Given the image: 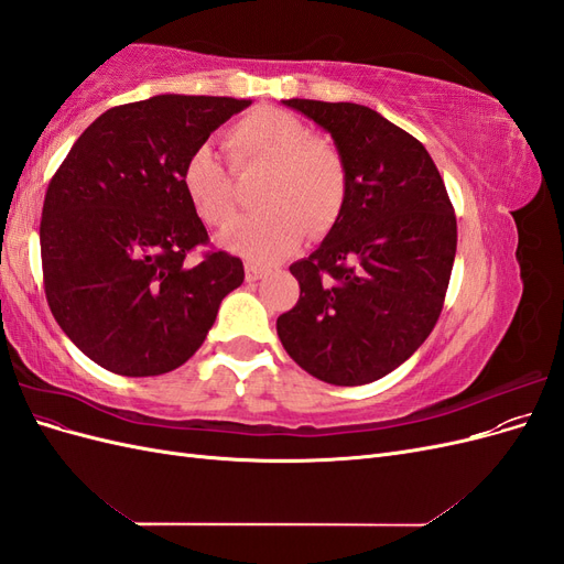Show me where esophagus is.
Masks as SVG:
<instances>
[{"label": "esophagus", "mask_w": 564, "mask_h": 564, "mask_svg": "<svg viewBox=\"0 0 564 564\" xmlns=\"http://www.w3.org/2000/svg\"><path fill=\"white\" fill-rule=\"evenodd\" d=\"M245 275H247V282H259V280H263V278L268 275V268L247 263V265H245Z\"/></svg>", "instance_id": "esophagus-1"}]
</instances>
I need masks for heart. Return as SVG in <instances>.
Masks as SVG:
<instances>
[{
	"instance_id": "heart-1",
	"label": "heart",
	"mask_w": 564,
	"mask_h": 564,
	"mask_svg": "<svg viewBox=\"0 0 564 564\" xmlns=\"http://www.w3.org/2000/svg\"><path fill=\"white\" fill-rule=\"evenodd\" d=\"M224 148L235 172L265 169L256 193L261 209L220 232L226 249L270 263L292 253L305 232L322 237L338 224L348 202V164L334 143L313 135L296 115L280 108L251 110L230 124ZM181 185L204 224H228L235 212L232 174L209 145L185 158Z\"/></svg>"
}]
</instances>
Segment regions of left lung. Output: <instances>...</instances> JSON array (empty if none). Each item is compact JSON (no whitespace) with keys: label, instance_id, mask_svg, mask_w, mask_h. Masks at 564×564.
I'll return each instance as SVG.
<instances>
[{"label":"left lung","instance_id":"obj_1","mask_svg":"<svg viewBox=\"0 0 564 564\" xmlns=\"http://www.w3.org/2000/svg\"><path fill=\"white\" fill-rule=\"evenodd\" d=\"M282 104L332 133L350 185L338 224L308 259L289 265L301 296L278 317V336L315 379L371 383L435 327L456 256L454 207L429 150L377 110Z\"/></svg>","mask_w":564,"mask_h":564}]
</instances>
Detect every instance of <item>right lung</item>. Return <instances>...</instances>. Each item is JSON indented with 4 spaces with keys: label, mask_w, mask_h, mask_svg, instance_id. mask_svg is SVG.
Wrapping results in <instances>:
<instances>
[{
    "label": "right lung",
    "mask_w": 564,
    "mask_h": 564,
    "mask_svg": "<svg viewBox=\"0 0 564 564\" xmlns=\"http://www.w3.org/2000/svg\"><path fill=\"white\" fill-rule=\"evenodd\" d=\"M249 106L162 94L110 108L51 178L40 224L44 292L61 329L96 365L122 377L181 367L245 282L228 251L185 265L209 235L183 193L181 166Z\"/></svg>",
    "instance_id": "right-lung-1"
}]
</instances>
